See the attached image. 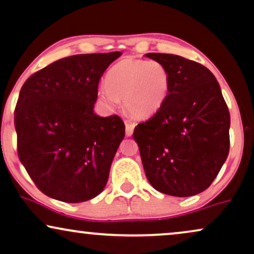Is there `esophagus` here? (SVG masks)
<instances>
[{
  "instance_id": "esophagus-1",
  "label": "esophagus",
  "mask_w": 254,
  "mask_h": 254,
  "mask_svg": "<svg viewBox=\"0 0 254 254\" xmlns=\"http://www.w3.org/2000/svg\"><path fill=\"white\" fill-rule=\"evenodd\" d=\"M125 124H126V135L127 136H130L134 131L135 124L131 123L130 120H125Z\"/></svg>"
}]
</instances>
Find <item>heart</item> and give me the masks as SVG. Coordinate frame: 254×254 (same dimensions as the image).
<instances>
[{
    "mask_svg": "<svg viewBox=\"0 0 254 254\" xmlns=\"http://www.w3.org/2000/svg\"><path fill=\"white\" fill-rule=\"evenodd\" d=\"M170 88L171 75L162 62L128 58L107 71L106 82L98 86V98L110 110L124 99L131 116L147 118L163 106Z\"/></svg>",
    "mask_w": 254,
    "mask_h": 254,
    "instance_id": "obj_1",
    "label": "heart"
}]
</instances>
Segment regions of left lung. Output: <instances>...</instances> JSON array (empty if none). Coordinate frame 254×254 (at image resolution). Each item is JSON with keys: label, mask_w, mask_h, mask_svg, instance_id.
Segmentation results:
<instances>
[{"label": "left lung", "mask_w": 254, "mask_h": 254, "mask_svg": "<svg viewBox=\"0 0 254 254\" xmlns=\"http://www.w3.org/2000/svg\"><path fill=\"white\" fill-rule=\"evenodd\" d=\"M171 75L163 106L135 127L133 137L151 186L192 196L210 186L228 157L230 113L209 69L179 55L148 53Z\"/></svg>", "instance_id": "obj_1"}]
</instances>
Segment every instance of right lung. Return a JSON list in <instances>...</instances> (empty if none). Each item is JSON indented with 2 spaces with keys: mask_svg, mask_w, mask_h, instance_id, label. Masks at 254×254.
Here are the masks:
<instances>
[{
  "mask_svg": "<svg viewBox=\"0 0 254 254\" xmlns=\"http://www.w3.org/2000/svg\"><path fill=\"white\" fill-rule=\"evenodd\" d=\"M120 52L77 54L31 75L15 109L17 152L36 186L64 202L98 195L125 137L120 117L93 112L98 83Z\"/></svg>",
  "mask_w": 254,
  "mask_h": 254,
  "instance_id": "right-lung-1",
  "label": "right lung"
}]
</instances>
